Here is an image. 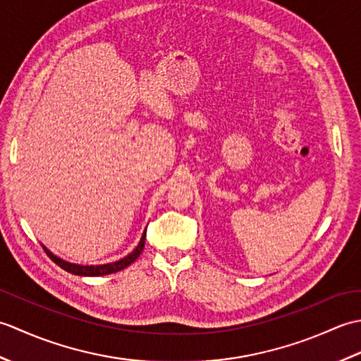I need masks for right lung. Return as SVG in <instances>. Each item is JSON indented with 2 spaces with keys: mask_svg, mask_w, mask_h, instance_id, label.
<instances>
[{
  "mask_svg": "<svg viewBox=\"0 0 361 361\" xmlns=\"http://www.w3.org/2000/svg\"><path fill=\"white\" fill-rule=\"evenodd\" d=\"M144 243H145V233L142 234L141 237V242L137 243V247L130 252L128 256H126L124 259L118 260V262H113V264H106V265H75V264H70V262H65V260L59 259L57 256H54L51 251L46 250L43 247V250L46 251V255H48L51 257L52 262H56L60 268H63L65 271L68 273H73V274H78V276H104V274H111V273H116V271H121L124 270V268H127L130 264H133L135 260L140 257V255L144 250Z\"/></svg>",
  "mask_w": 361,
  "mask_h": 361,
  "instance_id": "add662e5",
  "label": "right lung"
}]
</instances>
